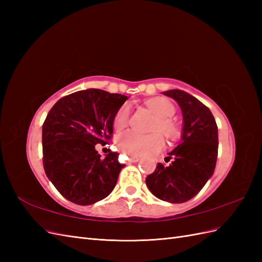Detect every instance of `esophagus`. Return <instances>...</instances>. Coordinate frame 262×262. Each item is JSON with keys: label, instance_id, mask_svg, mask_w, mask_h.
<instances>
[{"label": "esophagus", "instance_id": "obj_1", "mask_svg": "<svg viewBox=\"0 0 262 262\" xmlns=\"http://www.w3.org/2000/svg\"><path fill=\"white\" fill-rule=\"evenodd\" d=\"M129 163H137L140 161V157H137V156H131L129 157Z\"/></svg>", "mask_w": 262, "mask_h": 262}]
</instances>
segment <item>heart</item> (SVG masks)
I'll list each match as a JSON object with an SVG mask.
<instances>
[{
  "label": "heart",
  "instance_id": "heart-1",
  "mask_svg": "<svg viewBox=\"0 0 262 262\" xmlns=\"http://www.w3.org/2000/svg\"><path fill=\"white\" fill-rule=\"evenodd\" d=\"M146 106L157 116L154 123L153 132H161L164 137L172 139L177 137L178 128L170 117L175 114V106L163 97H155L146 101ZM130 117V108L122 105L114 118L115 130H121L128 124ZM117 145L122 153L131 156H145L160 152L164 147V140L160 133L150 136H142L136 131H125L118 137Z\"/></svg>",
  "mask_w": 262,
  "mask_h": 262
}]
</instances>
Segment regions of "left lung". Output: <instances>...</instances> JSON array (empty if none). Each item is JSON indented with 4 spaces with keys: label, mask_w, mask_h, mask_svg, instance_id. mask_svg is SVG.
Here are the masks:
<instances>
[{
    "label": "left lung",
    "mask_w": 262,
    "mask_h": 262,
    "mask_svg": "<svg viewBox=\"0 0 262 262\" xmlns=\"http://www.w3.org/2000/svg\"><path fill=\"white\" fill-rule=\"evenodd\" d=\"M177 101L184 128L179 145L169 153L171 164H157L145 179L149 191L170 203H182L200 192L215 169L219 149L217 125L211 110L192 95L180 90L163 93Z\"/></svg>",
    "instance_id": "obj_1"
}]
</instances>
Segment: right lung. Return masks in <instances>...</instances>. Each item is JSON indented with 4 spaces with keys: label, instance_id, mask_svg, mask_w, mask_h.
<instances>
[{
    "label": "right lung",
    "instance_id": "1",
    "mask_svg": "<svg viewBox=\"0 0 262 262\" xmlns=\"http://www.w3.org/2000/svg\"><path fill=\"white\" fill-rule=\"evenodd\" d=\"M128 97L90 89L59 99L42 125L47 177L67 200L89 205L113 191L122 164L118 153L101 158L95 148L113 137L114 118Z\"/></svg>",
    "mask_w": 262,
    "mask_h": 262
}]
</instances>
